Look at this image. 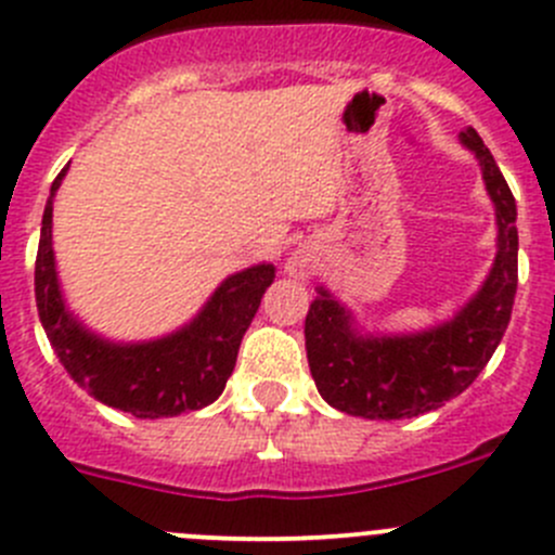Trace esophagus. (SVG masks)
Listing matches in <instances>:
<instances>
[{
  "label": "esophagus",
  "instance_id": "34e87169",
  "mask_svg": "<svg viewBox=\"0 0 555 555\" xmlns=\"http://www.w3.org/2000/svg\"><path fill=\"white\" fill-rule=\"evenodd\" d=\"M287 273H289V276H295V279H306V276H309V266H306L304 257H289V260H287Z\"/></svg>",
  "mask_w": 555,
  "mask_h": 555
}]
</instances>
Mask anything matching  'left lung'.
I'll return each instance as SVG.
<instances>
[{
    "label": "left lung",
    "instance_id": "obj_1",
    "mask_svg": "<svg viewBox=\"0 0 555 555\" xmlns=\"http://www.w3.org/2000/svg\"><path fill=\"white\" fill-rule=\"evenodd\" d=\"M483 171L496 209V260L451 322L411 335H360L354 317L319 287L306 317V354L319 395L349 416L411 418L435 411L478 378L511 322L518 287L516 198L475 128L459 133Z\"/></svg>",
    "mask_w": 555,
    "mask_h": 555
}]
</instances>
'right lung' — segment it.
Wrapping results in <instances>:
<instances>
[{"mask_svg":"<svg viewBox=\"0 0 555 555\" xmlns=\"http://www.w3.org/2000/svg\"><path fill=\"white\" fill-rule=\"evenodd\" d=\"M66 169H61L50 184L35 262L39 322L61 365L88 395L137 418L177 416L215 402L236 367L238 346L262 295L273 284L276 268L260 262L228 276L198 317L166 338L112 344L72 317L59 287L53 257V198Z\"/></svg>","mask_w":555,"mask_h":555,"instance_id":"add662e5","label":"right lung"}]
</instances>
